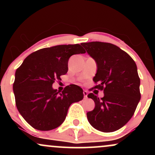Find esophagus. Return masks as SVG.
<instances>
[{"instance_id":"obj_1","label":"esophagus","mask_w":155,"mask_h":155,"mask_svg":"<svg viewBox=\"0 0 155 155\" xmlns=\"http://www.w3.org/2000/svg\"><path fill=\"white\" fill-rule=\"evenodd\" d=\"M83 94H84V98H87L88 92L87 91V90H84V92H83Z\"/></svg>"}]
</instances>
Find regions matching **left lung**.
I'll list each match as a JSON object with an SVG mask.
<instances>
[{
	"label": "left lung",
	"instance_id": "8db88e82",
	"mask_svg": "<svg viewBox=\"0 0 155 155\" xmlns=\"http://www.w3.org/2000/svg\"><path fill=\"white\" fill-rule=\"evenodd\" d=\"M81 45L97 65L93 77L96 85L90 90L97 89L104 92L101 98L92 92L87 95L95 104V108L87 113V120L97 130L116 131L130 120L140 99L136 64L127 52L114 44L92 41Z\"/></svg>",
	"mask_w": 155,
	"mask_h": 155
}]
</instances>
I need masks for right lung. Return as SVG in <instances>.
Wrapping results in <instances>:
<instances>
[{"label": "right lung", "instance_id": "1", "mask_svg": "<svg viewBox=\"0 0 155 155\" xmlns=\"http://www.w3.org/2000/svg\"><path fill=\"white\" fill-rule=\"evenodd\" d=\"M85 52L80 44L44 48L28 55L17 69L13 84L16 106L33 128L46 131L59 127L69 106L82 100L83 90L77 85L66 86L59 93L52 84L68 72L71 56Z\"/></svg>", "mask_w": 155, "mask_h": 155}]
</instances>
